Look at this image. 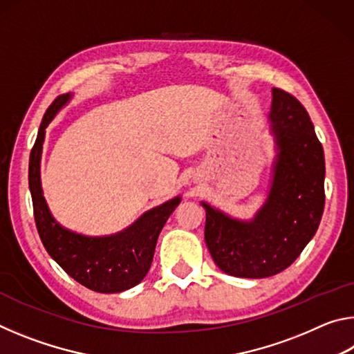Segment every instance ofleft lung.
I'll return each instance as SVG.
<instances>
[{"label": "left lung", "mask_w": 354, "mask_h": 354, "mask_svg": "<svg viewBox=\"0 0 354 354\" xmlns=\"http://www.w3.org/2000/svg\"><path fill=\"white\" fill-rule=\"evenodd\" d=\"M270 120L278 156L266 205L251 221L231 218L206 203L205 241L220 270L267 278L301 254L325 207V156L309 113L283 88H273Z\"/></svg>", "instance_id": "1"}]
</instances>
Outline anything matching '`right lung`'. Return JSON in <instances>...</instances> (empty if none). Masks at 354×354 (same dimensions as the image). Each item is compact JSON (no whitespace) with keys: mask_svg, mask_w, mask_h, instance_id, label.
Listing matches in <instances>:
<instances>
[{"mask_svg":"<svg viewBox=\"0 0 354 354\" xmlns=\"http://www.w3.org/2000/svg\"><path fill=\"white\" fill-rule=\"evenodd\" d=\"M68 100V93L59 95L48 107L29 156V189L35 226L48 254L77 283L101 293L123 292L147 277L158 237L181 198L176 196L145 212L134 225L115 236L87 237L59 225L48 209L41 190L40 156L45 128Z\"/></svg>","mask_w":354,"mask_h":354,"instance_id":"right-lung-1","label":"right lung"}]
</instances>
